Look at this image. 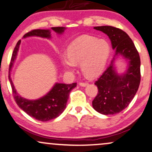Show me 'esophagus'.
I'll use <instances>...</instances> for the list:
<instances>
[{
	"label": "esophagus",
	"mask_w": 152,
	"mask_h": 152,
	"mask_svg": "<svg viewBox=\"0 0 152 152\" xmlns=\"http://www.w3.org/2000/svg\"><path fill=\"white\" fill-rule=\"evenodd\" d=\"M88 85L87 82H81L79 83V85L81 86V87H85V86H87Z\"/></svg>",
	"instance_id": "1"
}]
</instances>
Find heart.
Listing matches in <instances>:
<instances>
[{
  "label": "heart",
  "mask_w": 152,
  "mask_h": 152,
  "mask_svg": "<svg viewBox=\"0 0 152 152\" xmlns=\"http://www.w3.org/2000/svg\"><path fill=\"white\" fill-rule=\"evenodd\" d=\"M109 50L106 41L82 36L69 45L67 53L61 54L60 61L65 70L70 72L75 70L76 63H80L82 72L89 77H94L104 70Z\"/></svg>",
  "instance_id": "heart-1"
}]
</instances>
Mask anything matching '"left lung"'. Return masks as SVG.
<instances>
[{"label":"left lung","instance_id":"left-lung-1","mask_svg":"<svg viewBox=\"0 0 152 152\" xmlns=\"http://www.w3.org/2000/svg\"><path fill=\"white\" fill-rule=\"evenodd\" d=\"M94 29L108 35L115 53L110 64L95 82L98 93L92 106L99 113L113 115L127 108L138 90L141 80L140 55L132 39L122 29L112 26ZM120 55L128 59L129 63L128 70L123 76H118L113 67L114 61Z\"/></svg>","mask_w":152,"mask_h":152}]
</instances>
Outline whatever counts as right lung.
Here are the masks:
<instances>
[{
	"mask_svg": "<svg viewBox=\"0 0 152 152\" xmlns=\"http://www.w3.org/2000/svg\"><path fill=\"white\" fill-rule=\"evenodd\" d=\"M58 34H62L65 29L63 27H51ZM31 36H37L44 38H50V31L48 29H34L24 35V38ZM21 40H19L12 52L10 65H9V80H10L13 97L18 106L25 113L38 121L46 122L56 118L63 113L66 107L69 94L72 89L77 86V83L66 84L56 83L47 94L37 100H28L22 98L17 93L10 79V70L16 58Z\"/></svg>",
	"mask_w": 152,
	"mask_h": 152,
	"instance_id": "right-lung-1",
	"label": "right lung"
}]
</instances>
